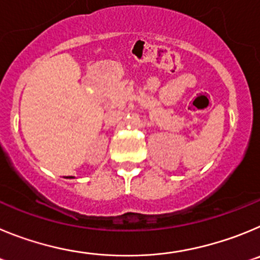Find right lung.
<instances>
[{"instance_id": "obj_1", "label": "right lung", "mask_w": 260, "mask_h": 260, "mask_svg": "<svg viewBox=\"0 0 260 260\" xmlns=\"http://www.w3.org/2000/svg\"><path fill=\"white\" fill-rule=\"evenodd\" d=\"M67 179H74V177H72V176H67Z\"/></svg>"}]
</instances>
